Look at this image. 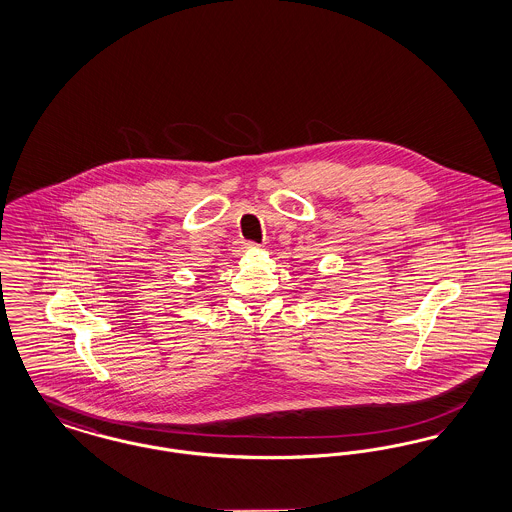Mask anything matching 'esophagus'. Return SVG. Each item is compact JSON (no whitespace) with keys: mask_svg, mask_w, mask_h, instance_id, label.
I'll use <instances>...</instances> for the list:
<instances>
[{"mask_svg":"<svg viewBox=\"0 0 512 512\" xmlns=\"http://www.w3.org/2000/svg\"><path fill=\"white\" fill-rule=\"evenodd\" d=\"M245 249H253V247H257V244H253V242H245Z\"/></svg>","mask_w":512,"mask_h":512,"instance_id":"esophagus-1","label":"esophagus"}]
</instances>
